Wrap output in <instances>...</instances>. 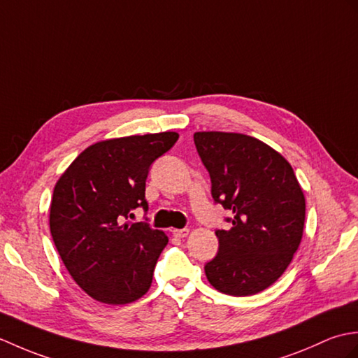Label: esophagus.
Segmentation results:
<instances>
[{
    "mask_svg": "<svg viewBox=\"0 0 358 358\" xmlns=\"http://www.w3.org/2000/svg\"><path fill=\"white\" fill-rule=\"evenodd\" d=\"M188 234H189V229H188V228L173 229V236H174V237H179V239H182V237H187Z\"/></svg>",
    "mask_w": 358,
    "mask_h": 358,
    "instance_id": "34e87169",
    "label": "esophagus"
}]
</instances>
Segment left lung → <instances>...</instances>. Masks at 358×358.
<instances>
[{
	"label": "left lung",
	"mask_w": 358,
	"mask_h": 358,
	"mask_svg": "<svg viewBox=\"0 0 358 358\" xmlns=\"http://www.w3.org/2000/svg\"><path fill=\"white\" fill-rule=\"evenodd\" d=\"M194 144L211 178L216 203L233 211L217 229V256L206 279L228 296H252L279 279L297 251L305 225V196L280 153L241 133L197 131Z\"/></svg>",
	"instance_id": "left-lung-1"
}]
</instances>
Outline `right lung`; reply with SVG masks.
Segmentation results:
<instances>
[{
	"mask_svg": "<svg viewBox=\"0 0 358 358\" xmlns=\"http://www.w3.org/2000/svg\"><path fill=\"white\" fill-rule=\"evenodd\" d=\"M179 134L164 131L107 139L85 148L62 173L50 203V233L73 280L94 300L127 305L152 287L156 262L169 237L145 222L150 165Z\"/></svg>",
	"mask_w": 358,
	"mask_h": 358,
	"instance_id": "add662e5",
	"label": "right lung"
}]
</instances>
